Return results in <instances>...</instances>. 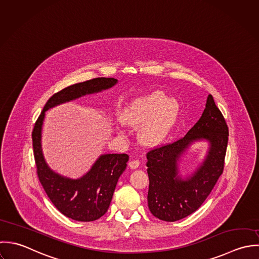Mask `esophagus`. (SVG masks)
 I'll use <instances>...</instances> for the list:
<instances>
[{
    "mask_svg": "<svg viewBox=\"0 0 259 259\" xmlns=\"http://www.w3.org/2000/svg\"><path fill=\"white\" fill-rule=\"evenodd\" d=\"M128 166H130V168H132V169H137V168H139V166H140V161L139 160H132L130 163H128Z\"/></svg>",
    "mask_w": 259,
    "mask_h": 259,
    "instance_id": "obj_1",
    "label": "esophagus"
}]
</instances>
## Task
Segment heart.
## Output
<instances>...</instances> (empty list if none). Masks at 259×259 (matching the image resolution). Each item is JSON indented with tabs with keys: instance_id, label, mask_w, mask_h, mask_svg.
Masks as SVG:
<instances>
[{
	"instance_id": "b5f03b06",
	"label": "heart",
	"mask_w": 259,
	"mask_h": 259,
	"mask_svg": "<svg viewBox=\"0 0 259 259\" xmlns=\"http://www.w3.org/2000/svg\"><path fill=\"white\" fill-rule=\"evenodd\" d=\"M180 104L162 91L135 99L122 112L123 123L137 126L147 121L140 131V140L147 146L162 143L170 134L180 115Z\"/></svg>"
}]
</instances>
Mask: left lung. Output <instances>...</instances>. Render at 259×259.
<instances>
[{
    "label": "left lung",
    "instance_id": "left-lung-1",
    "mask_svg": "<svg viewBox=\"0 0 259 259\" xmlns=\"http://www.w3.org/2000/svg\"><path fill=\"white\" fill-rule=\"evenodd\" d=\"M228 136L225 118L209 94L202 116L184 138L148 152V205L155 217L167 222L178 221L194 213L204 203L223 172ZM198 140L209 143L207 156L191 176L182 178L177 162Z\"/></svg>",
    "mask_w": 259,
    "mask_h": 259
}]
</instances>
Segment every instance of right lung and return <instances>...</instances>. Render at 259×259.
<instances>
[{"label": "right lung", "mask_w": 259, "mask_h": 259, "mask_svg": "<svg viewBox=\"0 0 259 259\" xmlns=\"http://www.w3.org/2000/svg\"><path fill=\"white\" fill-rule=\"evenodd\" d=\"M116 83L117 79L115 78L98 77L65 87L56 92L46 102L32 132L39 181L53 205L63 215L76 221H94L106 213L118 178L126 168L128 156L126 154L101 155L91 169L76 180L52 171L44 159L41 145L45 111L83 95L108 89Z\"/></svg>", "instance_id": "right-lung-1"}]
</instances>
